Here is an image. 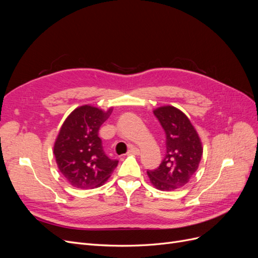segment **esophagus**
I'll return each mask as SVG.
<instances>
[{
    "instance_id": "34e87169",
    "label": "esophagus",
    "mask_w": 258,
    "mask_h": 258,
    "mask_svg": "<svg viewBox=\"0 0 258 258\" xmlns=\"http://www.w3.org/2000/svg\"><path fill=\"white\" fill-rule=\"evenodd\" d=\"M139 154H140L139 148H137V147H130L129 148L128 155H139Z\"/></svg>"
}]
</instances>
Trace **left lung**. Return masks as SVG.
<instances>
[{
  "mask_svg": "<svg viewBox=\"0 0 258 258\" xmlns=\"http://www.w3.org/2000/svg\"><path fill=\"white\" fill-rule=\"evenodd\" d=\"M166 132L167 152L160 166L148 170L152 185L159 190L170 191L183 187L196 172L204 147L197 130L181 110L165 105L154 110Z\"/></svg>",
  "mask_w": 258,
  "mask_h": 258,
  "instance_id": "obj_1",
  "label": "left lung"
}]
</instances>
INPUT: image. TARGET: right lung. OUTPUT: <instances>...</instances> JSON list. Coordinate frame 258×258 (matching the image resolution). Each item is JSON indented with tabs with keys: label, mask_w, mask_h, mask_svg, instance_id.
<instances>
[{
	"label": "right lung",
	"mask_w": 258,
	"mask_h": 258,
	"mask_svg": "<svg viewBox=\"0 0 258 258\" xmlns=\"http://www.w3.org/2000/svg\"><path fill=\"white\" fill-rule=\"evenodd\" d=\"M113 112L85 104L76 107L62 123L53 144L58 169L76 188L91 189L103 185L118 161L107 157L99 129Z\"/></svg>",
	"instance_id": "1"
}]
</instances>
